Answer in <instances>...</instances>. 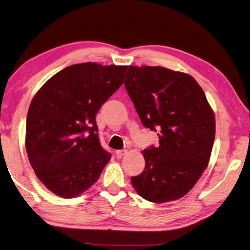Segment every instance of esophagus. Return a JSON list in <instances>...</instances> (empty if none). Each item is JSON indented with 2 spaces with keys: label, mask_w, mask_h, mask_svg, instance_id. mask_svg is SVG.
I'll return each mask as SVG.
<instances>
[{
  "label": "esophagus",
  "mask_w": 250,
  "mask_h": 250,
  "mask_svg": "<svg viewBox=\"0 0 250 250\" xmlns=\"http://www.w3.org/2000/svg\"><path fill=\"white\" fill-rule=\"evenodd\" d=\"M126 152H127V150H126V149H123V150H116V151H115V155H116L117 158H122V157L124 156V155L126 154Z\"/></svg>",
  "instance_id": "34e87169"
}]
</instances>
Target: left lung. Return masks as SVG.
Instances as JSON below:
<instances>
[{
  "mask_svg": "<svg viewBox=\"0 0 250 250\" xmlns=\"http://www.w3.org/2000/svg\"><path fill=\"white\" fill-rule=\"evenodd\" d=\"M125 87L143 125L159 137L158 147L143 150L146 166L130 179L134 189L154 203L181 199L207 169L215 138L202 87L190 74L150 65H129Z\"/></svg>",
  "mask_w": 250,
  "mask_h": 250,
  "instance_id": "8db88e82",
  "label": "left lung"
}]
</instances>
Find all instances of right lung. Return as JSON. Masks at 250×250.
<instances>
[{"label": "right lung", "mask_w": 250, "mask_h": 250, "mask_svg": "<svg viewBox=\"0 0 250 250\" xmlns=\"http://www.w3.org/2000/svg\"><path fill=\"white\" fill-rule=\"evenodd\" d=\"M127 65L77 63L61 70L30 102L25 146L37 178L70 199L98 180L111 154L101 146L95 116L124 82Z\"/></svg>", "instance_id": "1"}]
</instances>
